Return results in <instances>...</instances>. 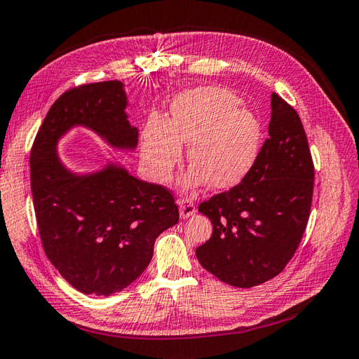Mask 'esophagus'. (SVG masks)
Instances as JSON below:
<instances>
[{
  "instance_id": "34e87169",
  "label": "esophagus",
  "mask_w": 359,
  "mask_h": 359,
  "mask_svg": "<svg viewBox=\"0 0 359 359\" xmlns=\"http://www.w3.org/2000/svg\"><path fill=\"white\" fill-rule=\"evenodd\" d=\"M178 206H180V217L182 220H186V218L192 217L195 214V204L192 200L189 198H181L178 200Z\"/></svg>"
}]
</instances>
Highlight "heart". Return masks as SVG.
Returning a JSON list of instances; mask_svg holds the SVG:
<instances>
[{
    "mask_svg": "<svg viewBox=\"0 0 359 359\" xmlns=\"http://www.w3.org/2000/svg\"><path fill=\"white\" fill-rule=\"evenodd\" d=\"M224 88L201 86L173 99L167 121L151 119L144 130L141 156L155 181H165L189 144L187 159L194 164L180 182L192 189L204 181L226 189L250 172L259 153L262 127L251 109Z\"/></svg>",
    "mask_w": 359,
    "mask_h": 359,
    "instance_id": "1",
    "label": "heart"
}]
</instances>
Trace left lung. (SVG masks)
I'll return each instance as SVG.
<instances>
[{
	"label": "left lung",
	"mask_w": 359,
	"mask_h": 359,
	"mask_svg": "<svg viewBox=\"0 0 359 359\" xmlns=\"http://www.w3.org/2000/svg\"><path fill=\"white\" fill-rule=\"evenodd\" d=\"M268 139L236 187L212 196L198 212L212 236L196 248L204 269L222 282L251 288L279 274L309 222L314 169L301 118L273 93Z\"/></svg>",
	"instance_id": "obj_1"
}]
</instances>
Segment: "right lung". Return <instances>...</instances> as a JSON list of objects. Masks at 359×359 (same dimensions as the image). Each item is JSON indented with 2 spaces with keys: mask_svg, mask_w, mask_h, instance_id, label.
<instances>
[{
  "mask_svg": "<svg viewBox=\"0 0 359 359\" xmlns=\"http://www.w3.org/2000/svg\"><path fill=\"white\" fill-rule=\"evenodd\" d=\"M119 80L74 88L58 97L31 151V187L43 248L67 282L85 294L109 296L141 276L161 232L178 223L169 190L137 180L119 158L100 169L76 172L58 144L86 128L109 147L135 151L137 128Z\"/></svg>",
  "mask_w": 359,
  "mask_h": 359,
  "instance_id": "right-lung-1",
  "label": "right lung"
}]
</instances>
